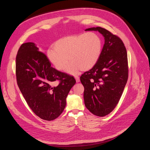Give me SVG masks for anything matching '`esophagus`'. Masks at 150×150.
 <instances>
[{
	"label": "esophagus",
	"instance_id": "1",
	"mask_svg": "<svg viewBox=\"0 0 150 150\" xmlns=\"http://www.w3.org/2000/svg\"><path fill=\"white\" fill-rule=\"evenodd\" d=\"M75 78L76 79V82H80V79H79V77L78 76H75Z\"/></svg>",
	"mask_w": 150,
	"mask_h": 150
}]
</instances>
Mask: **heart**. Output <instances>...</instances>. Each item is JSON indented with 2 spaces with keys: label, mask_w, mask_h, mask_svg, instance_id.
Listing matches in <instances>:
<instances>
[{
  "label": "heart",
  "mask_w": 150,
  "mask_h": 150,
  "mask_svg": "<svg viewBox=\"0 0 150 150\" xmlns=\"http://www.w3.org/2000/svg\"><path fill=\"white\" fill-rule=\"evenodd\" d=\"M103 44L98 34L94 32L69 35L56 41L53 48L47 52L50 63L58 71L67 67L68 74L75 75L79 70L87 71L94 67L102 54Z\"/></svg>",
  "instance_id": "obj_1"
}]
</instances>
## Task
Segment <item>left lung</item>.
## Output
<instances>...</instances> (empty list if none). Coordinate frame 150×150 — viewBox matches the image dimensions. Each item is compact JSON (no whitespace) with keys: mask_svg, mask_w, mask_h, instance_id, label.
<instances>
[{"mask_svg":"<svg viewBox=\"0 0 150 150\" xmlns=\"http://www.w3.org/2000/svg\"><path fill=\"white\" fill-rule=\"evenodd\" d=\"M85 31H98L105 44L97 64L80 78L84 86V100L87 109L96 116H105L116 106L128 78V58L122 41L100 27Z\"/></svg>","mask_w":150,"mask_h":150,"instance_id":"1","label":"left lung"}]
</instances>
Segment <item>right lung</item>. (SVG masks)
Segmentation results:
<instances>
[{
	"label": "right lung",
	"mask_w": 150,
	"mask_h": 150,
	"mask_svg": "<svg viewBox=\"0 0 150 150\" xmlns=\"http://www.w3.org/2000/svg\"><path fill=\"white\" fill-rule=\"evenodd\" d=\"M16 77L29 106L37 116L47 121L62 113L67 96L76 83L72 76L51 67L47 56L33 42L22 44L18 51Z\"/></svg>",
	"instance_id": "1"
}]
</instances>
